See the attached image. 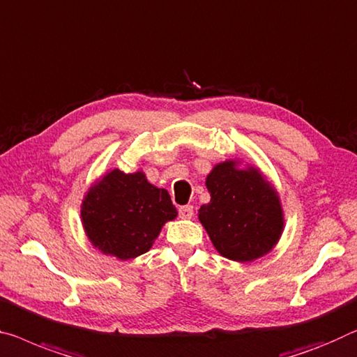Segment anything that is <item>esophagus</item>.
I'll return each mask as SVG.
<instances>
[{
    "instance_id": "1",
    "label": "esophagus",
    "mask_w": 357,
    "mask_h": 357,
    "mask_svg": "<svg viewBox=\"0 0 357 357\" xmlns=\"http://www.w3.org/2000/svg\"><path fill=\"white\" fill-rule=\"evenodd\" d=\"M178 213H180V217H182V218H191V217H193V206H190V204L182 206L178 209Z\"/></svg>"
}]
</instances>
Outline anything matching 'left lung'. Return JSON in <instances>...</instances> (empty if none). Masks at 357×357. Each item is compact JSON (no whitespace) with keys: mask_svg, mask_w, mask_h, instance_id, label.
Listing matches in <instances>:
<instances>
[{"mask_svg":"<svg viewBox=\"0 0 357 357\" xmlns=\"http://www.w3.org/2000/svg\"><path fill=\"white\" fill-rule=\"evenodd\" d=\"M209 204L199 220L215 249L236 261H252L270 252L282 233L279 197L257 169H236L234 161L207 175Z\"/></svg>","mask_w":357,"mask_h":357,"instance_id":"left-lung-1","label":"left lung"}]
</instances>
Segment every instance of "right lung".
Masks as SVG:
<instances>
[{"label": "right lung", "instance_id": "right-lung-1", "mask_svg": "<svg viewBox=\"0 0 357 357\" xmlns=\"http://www.w3.org/2000/svg\"><path fill=\"white\" fill-rule=\"evenodd\" d=\"M81 217L94 248L129 260L151 248L162 225L177 217V209L167 191L148 183L142 172L114 169L87 191Z\"/></svg>", "mask_w": 357, "mask_h": 357}]
</instances>
